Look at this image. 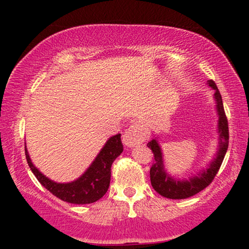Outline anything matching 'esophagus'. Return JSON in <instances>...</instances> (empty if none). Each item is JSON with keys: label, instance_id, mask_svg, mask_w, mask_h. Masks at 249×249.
I'll return each instance as SVG.
<instances>
[{"label": "esophagus", "instance_id": "34e87169", "mask_svg": "<svg viewBox=\"0 0 249 249\" xmlns=\"http://www.w3.org/2000/svg\"><path fill=\"white\" fill-rule=\"evenodd\" d=\"M146 138V130L141 122H132L125 130L122 141L127 147H134L135 145L141 144Z\"/></svg>", "mask_w": 249, "mask_h": 249}]
</instances>
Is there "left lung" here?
<instances>
[{"label": "left lung", "mask_w": 249, "mask_h": 249, "mask_svg": "<svg viewBox=\"0 0 249 249\" xmlns=\"http://www.w3.org/2000/svg\"><path fill=\"white\" fill-rule=\"evenodd\" d=\"M207 85L214 89V100L216 103V112L219 115L217 120V134H219V146L215 158L209 163V166L205 170H200L197 175L188 177L185 179H175L170 176L164 169V161L161 146L158 139L153 138L147 146L152 149L154 154L155 162L153 163L149 176H151V183L155 192L160 195L170 199H185L199 193L200 190L206 188L212 182L214 177L216 176L221 164H222L224 156H226L228 145H229V128H228V120L224 113L222 97L216 85L212 80H207Z\"/></svg>", "instance_id": "8db88e82"}]
</instances>
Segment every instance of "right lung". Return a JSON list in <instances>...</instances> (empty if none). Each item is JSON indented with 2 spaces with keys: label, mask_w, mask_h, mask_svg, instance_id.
Segmentation results:
<instances>
[{
  "label": "right lung",
  "mask_w": 249,
  "mask_h": 249,
  "mask_svg": "<svg viewBox=\"0 0 249 249\" xmlns=\"http://www.w3.org/2000/svg\"><path fill=\"white\" fill-rule=\"evenodd\" d=\"M122 151H124V145L121 142V134L112 136L107 139L103 148L79 178L73 181L62 183L53 181L44 176L33 164L27 147L25 148L29 168L40 185L45 187L57 198L71 204H90L105 195L110 186L111 165Z\"/></svg>",
  "instance_id": "1"
}]
</instances>
